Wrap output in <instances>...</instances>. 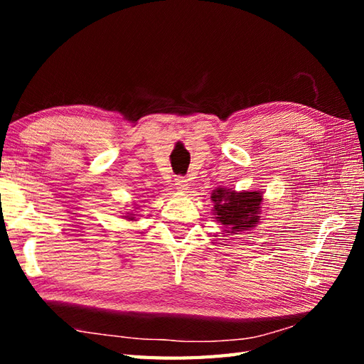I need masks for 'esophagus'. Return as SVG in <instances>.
Returning <instances> with one entry per match:
<instances>
[{"instance_id": "obj_1", "label": "esophagus", "mask_w": 364, "mask_h": 364, "mask_svg": "<svg viewBox=\"0 0 364 364\" xmlns=\"http://www.w3.org/2000/svg\"><path fill=\"white\" fill-rule=\"evenodd\" d=\"M175 188L181 192H186L189 189V181L186 180V178L178 176V178H175Z\"/></svg>"}]
</instances>
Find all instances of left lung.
Wrapping results in <instances>:
<instances>
[{
	"mask_svg": "<svg viewBox=\"0 0 364 364\" xmlns=\"http://www.w3.org/2000/svg\"><path fill=\"white\" fill-rule=\"evenodd\" d=\"M211 200L214 203V215L223 225L225 233L239 235L247 231L261 220L262 194L258 191L236 192L227 188L213 191Z\"/></svg>",
	"mask_w": 364,
	"mask_h": 364,
	"instance_id": "left-lung-1",
	"label": "left lung"
}]
</instances>
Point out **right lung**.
<instances>
[{"label":"right lung","instance_id":"1","mask_svg":"<svg viewBox=\"0 0 364 364\" xmlns=\"http://www.w3.org/2000/svg\"><path fill=\"white\" fill-rule=\"evenodd\" d=\"M123 218H125V219H128V220H134V214H131V213H128V215H123Z\"/></svg>","mask_w":364,"mask_h":364}]
</instances>
